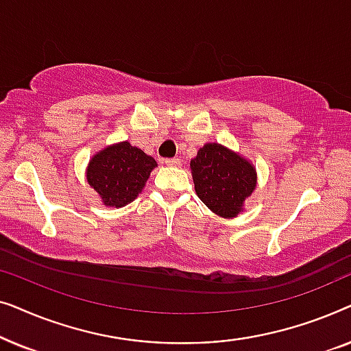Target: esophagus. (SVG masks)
<instances>
[{"label":"esophagus","instance_id":"34e87169","mask_svg":"<svg viewBox=\"0 0 351 351\" xmlns=\"http://www.w3.org/2000/svg\"><path fill=\"white\" fill-rule=\"evenodd\" d=\"M165 165L171 167H179L182 165V161L179 158H167V160H165Z\"/></svg>","mask_w":351,"mask_h":351}]
</instances>
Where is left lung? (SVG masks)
Wrapping results in <instances>:
<instances>
[{
  "mask_svg": "<svg viewBox=\"0 0 351 351\" xmlns=\"http://www.w3.org/2000/svg\"><path fill=\"white\" fill-rule=\"evenodd\" d=\"M196 195L220 217H234L256 189V169L219 143H206L191 160Z\"/></svg>",
  "mask_w": 351,
  "mask_h": 351,
  "instance_id": "1",
  "label": "left lung"
}]
</instances>
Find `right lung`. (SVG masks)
<instances>
[{
	"label": "right lung",
	"mask_w": 351,
	"mask_h": 351,
	"mask_svg": "<svg viewBox=\"0 0 351 351\" xmlns=\"http://www.w3.org/2000/svg\"><path fill=\"white\" fill-rule=\"evenodd\" d=\"M156 161L129 142L105 148L89 162L88 182L105 206L123 208L137 198Z\"/></svg>",
	"instance_id": "right-lung-1"
}]
</instances>
